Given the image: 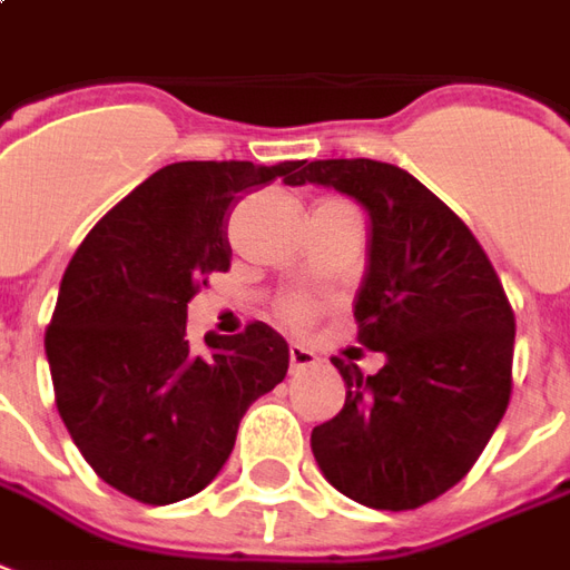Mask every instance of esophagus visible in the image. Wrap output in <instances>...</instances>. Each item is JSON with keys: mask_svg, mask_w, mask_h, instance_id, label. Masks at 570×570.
I'll return each instance as SVG.
<instances>
[{"mask_svg": "<svg viewBox=\"0 0 570 570\" xmlns=\"http://www.w3.org/2000/svg\"><path fill=\"white\" fill-rule=\"evenodd\" d=\"M288 362H292V371L309 368V365H316V353L301 346V343H292V346H288Z\"/></svg>", "mask_w": 570, "mask_h": 570, "instance_id": "esophagus-1", "label": "esophagus"}]
</instances>
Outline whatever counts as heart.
I'll list each match as a JSON object with an SVG mask.
<instances>
[{"mask_svg": "<svg viewBox=\"0 0 570 570\" xmlns=\"http://www.w3.org/2000/svg\"><path fill=\"white\" fill-rule=\"evenodd\" d=\"M278 318L292 328H306L316 318V304L309 297H288L278 306Z\"/></svg>", "mask_w": 570, "mask_h": 570, "instance_id": "heart-1", "label": "heart"}]
</instances>
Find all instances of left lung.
<instances>
[{"instance_id": "1", "label": "left lung", "mask_w": 570, "mask_h": 570, "mask_svg": "<svg viewBox=\"0 0 570 570\" xmlns=\"http://www.w3.org/2000/svg\"><path fill=\"white\" fill-rule=\"evenodd\" d=\"M288 184L341 189L368 212L356 325L358 343L386 356L368 377L331 358L346 402L313 430L318 470L362 507L417 510L472 470L510 405V297L470 227L402 168L316 159Z\"/></svg>"}]
</instances>
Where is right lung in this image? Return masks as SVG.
Segmentation results:
<instances>
[{"mask_svg": "<svg viewBox=\"0 0 570 570\" xmlns=\"http://www.w3.org/2000/svg\"><path fill=\"white\" fill-rule=\"evenodd\" d=\"M304 163H175L100 217L72 254L46 331L55 405L88 466L165 507L227 463L242 414L285 381L288 343L264 322L187 341V304L227 273L242 193Z\"/></svg>", "mask_w": 570, "mask_h": 570, "instance_id": "add662e5", "label": "right lung"}]
</instances>
